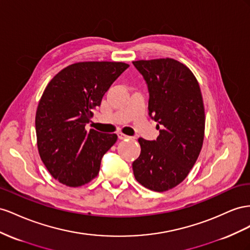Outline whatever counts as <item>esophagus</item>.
Here are the masks:
<instances>
[{"label": "esophagus", "instance_id": "esophagus-1", "mask_svg": "<svg viewBox=\"0 0 250 250\" xmlns=\"http://www.w3.org/2000/svg\"><path fill=\"white\" fill-rule=\"evenodd\" d=\"M117 136H118V138H119L120 140H124V139H129V138H131L130 136H127V135H125V134H123V133H118V134H117Z\"/></svg>", "mask_w": 250, "mask_h": 250}]
</instances>
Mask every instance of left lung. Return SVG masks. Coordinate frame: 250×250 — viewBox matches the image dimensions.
<instances>
[{
    "label": "left lung",
    "instance_id": "8db88e82",
    "mask_svg": "<svg viewBox=\"0 0 250 250\" xmlns=\"http://www.w3.org/2000/svg\"><path fill=\"white\" fill-rule=\"evenodd\" d=\"M148 90V116L159 136L139 138L141 152L133 162L135 179L154 191L181 183L200 154L205 114L200 87L191 71L173 59L133 62Z\"/></svg>",
    "mask_w": 250,
    "mask_h": 250
}]
</instances>
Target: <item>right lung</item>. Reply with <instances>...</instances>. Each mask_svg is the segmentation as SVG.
Listing matches in <instances>:
<instances>
[{"label":"right lung","mask_w":250,"mask_h":250,"mask_svg":"<svg viewBox=\"0 0 250 250\" xmlns=\"http://www.w3.org/2000/svg\"><path fill=\"white\" fill-rule=\"evenodd\" d=\"M125 62H83L62 69L48 83L35 116L42 161L55 180L77 188L97 176L104 155L117 140L85 125Z\"/></svg>","instance_id":"add662e5"}]
</instances>
